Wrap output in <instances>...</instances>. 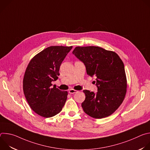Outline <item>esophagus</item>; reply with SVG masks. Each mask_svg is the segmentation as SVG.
<instances>
[{
	"label": "esophagus",
	"mask_w": 150,
	"mask_h": 150,
	"mask_svg": "<svg viewBox=\"0 0 150 150\" xmlns=\"http://www.w3.org/2000/svg\"><path fill=\"white\" fill-rule=\"evenodd\" d=\"M77 92H78V91L75 90H74V89H71V90H69V93L70 94H74V93H77Z\"/></svg>",
	"instance_id": "esophagus-1"
}]
</instances>
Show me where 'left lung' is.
<instances>
[{"instance_id":"1","label":"left lung","mask_w":150,"mask_h":150,"mask_svg":"<svg viewBox=\"0 0 150 150\" xmlns=\"http://www.w3.org/2000/svg\"><path fill=\"white\" fill-rule=\"evenodd\" d=\"M85 65L88 75L96 76L97 92L84 90L83 112L96 119L113 113L122 103L127 81L124 64L114 52L97 46L76 47L72 52Z\"/></svg>"}]
</instances>
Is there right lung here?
Segmentation results:
<instances>
[{"instance_id":"add662e5","label":"right lung","mask_w":150,"mask_h":150,"mask_svg":"<svg viewBox=\"0 0 150 150\" xmlns=\"http://www.w3.org/2000/svg\"><path fill=\"white\" fill-rule=\"evenodd\" d=\"M72 46H50L30 62L23 79V90L32 110L44 117H51L62 110L68 92L53 86L58 79L60 65Z\"/></svg>"}]
</instances>
